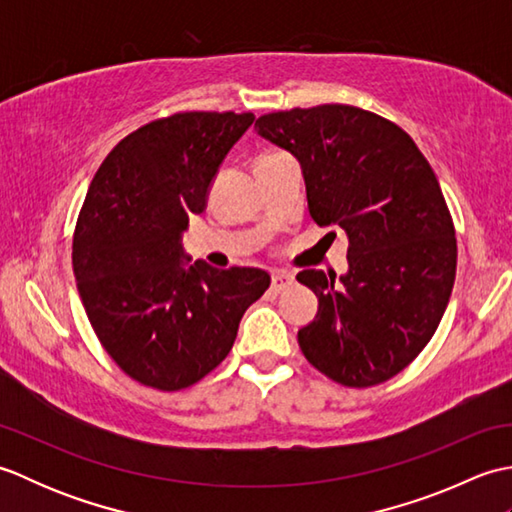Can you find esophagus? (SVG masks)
<instances>
[{
  "mask_svg": "<svg viewBox=\"0 0 512 512\" xmlns=\"http://www.w3.org/2000/svg\"><path fill=\"white\" fill-rule=\"evenodd\" d=\"M292 281H295V277H292L290 273H286V270H275L273 277H270V284H273L275 292H281V290L290 288Z\"/></svg>",
  "mask_w": 512,
  "mask_h": 512,
  "instance_id": "1",
  "label": "esophagus"
}]
</instances>
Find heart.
Listing matches in <instances>:
<instances>
[{
  "instance_id": "1",
  "label": "heart",
  "mask_w": 512,
  "mask_h": 512,
  "mask_svg": "<svg viewBox=\"0 0 512 512\" xmlns=\"http://www.w3.org/2000/svg\"><path fill=\"white\" fill-rule=\"evenodd\" d=\"M264 158H268V156H264Z\"/></svg>"
}]
</instances>
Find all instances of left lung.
<instances>
[{
  "instance_id": "1",
  "label": "left lung",
  "mask_w": 512,
  "mask_h": 512,
  "mask_svg": "<svg viewBox=\"0 0 512 512\" xmlns=\"http://www.w3.org/2000/svg\"><path fill=\"white\" fill-rule=\"evenodd\" d=\"M255 127L299 158L312 220L350 237L341 281L297 275L319 297L297 334L303 356L343 387L385 383L431 341L453 290L458 242L436 173L405 129L354 105L295 107Z\"/></svg>"
}]
</instances>
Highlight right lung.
<instances>
[{"label": "right lung", "instance_id": "add662e5", "mask_svg": "<svg viewBox=\"0 0 512 512\" xmlns=\"http://www.w3.org/2000/svg\"><path fill=\"white\" fill-rule=\"evenodd\" d=\"M250 112H178L127 134L90 184L72 266L105 352L136 383L187 389L231 352L239 321L270 286L259 268H184L180 235Z\"/></svg>", "mask_w": 512, "mask_h": 512}]
</instances>
